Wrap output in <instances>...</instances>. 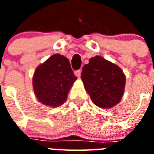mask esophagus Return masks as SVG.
Segmentation results:
<instances>
[{
	"instance_id": "34e87169",
	"label": "esophagus",
	"mask_w": 154,
	"mask_h": 154,
	"mask_svg": "<svg viewBox=\"0 0 154 154\" xmlns=\"http://www.w3.org/2000/svg\"><path fill=\"white\" fill-rule=\"evenodd\" d=\"M74 73H75V75L77 76V77H79L80 76H81V73H82V70H80V69L76 70V71L74 72Z\"/></svg>"
}]
</instances>
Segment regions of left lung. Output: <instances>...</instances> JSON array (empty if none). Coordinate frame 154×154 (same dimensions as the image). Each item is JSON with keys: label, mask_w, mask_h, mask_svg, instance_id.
<instances>
[{"label": "left lung", "mask_w": 154, "mask_h": 154, "mask_svg": "<svg viewBox=\"0 0 154 154\" xmlns=\"http://www.w3.org/2000/svg\"><path fill=\"white\" fill-rule=\"evenodd\" d=\"M82 82L91 100L100 108L109 109L121 101L125 77L117 65L97 56L82 69Z\"/></svg>", "instance_id": "8db88e82"}]
</instances>
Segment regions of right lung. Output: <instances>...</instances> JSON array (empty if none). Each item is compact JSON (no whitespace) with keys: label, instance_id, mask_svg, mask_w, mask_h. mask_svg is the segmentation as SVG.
Segmentation results:
<instances>
[{"label":"right lung","instance_id":"obj_1","mask_svg":"<svg viewBox=\"0 0 154 154\" xmlns=\"http://www.w3.org/2000/svg\"><path fill=\"white\" fill-rule=\"evenodd\" d=\"M76 80L67 58L54 54L37 68L32 85L36 97L42 104L57 107L66 101Z\"/></svg>","mask_w":154,"mask_h":154}]
</instances>
